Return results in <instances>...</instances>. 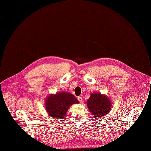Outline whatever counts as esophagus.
<instances>
[{"instance_id": "esophagus-1", "label": "esophagus", "mask_w": 151, "mask_h": 151, "mask_svg": "<svg viewBox=\"0 0 151 151\" xmlns=\"http://www.w3.org/2000/svg\"><path fill=\"white\" fill-rule=\"evenodd\" d=\"M77 99H78V100L80 101V103H82V101H83V100H82V97H80V96H78V97H77Z\"/></svg>"}]
</instances>
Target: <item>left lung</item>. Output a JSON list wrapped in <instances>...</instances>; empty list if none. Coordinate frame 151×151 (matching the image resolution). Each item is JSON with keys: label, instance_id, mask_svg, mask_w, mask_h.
Instances as JSON below:
<instances>
[{"label": "left lung", "instance_id": "obj_1", "mask_svg": "<svg viewBox=\"0 0 151 151\" xmlns=\"http://www.w3.org/2000/svg\"><path fill=\"white\" fill-rule=\"evenodd\" d=\"M87 106L91 115L95 117H100L109 113L111 103L107 96L97 93L91 94L87 101Z\"/></svg>", "mask_w": 151, "mask_h": 151}]
</instances>
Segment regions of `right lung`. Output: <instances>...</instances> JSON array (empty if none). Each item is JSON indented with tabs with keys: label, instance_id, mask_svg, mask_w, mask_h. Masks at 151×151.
<instances>
[{
	"label": "right lung",
	"instance_id": "add662e5",
	"mask_svg": "<svg viewBox=\"0 0 151 151\" xmlns=\"http://www.w3.org/2000/svg\"><path fill=\"white\" fill-rule=\"evenodd\" d=\"M76 103H79V101L74 95L64 91L59 92L55 94H51L47 98L45 107L50 116L62 119L70 106Z\"/></svg>",
	"mask_w": 151,
	"mask_h": 151
}]
</instances>
